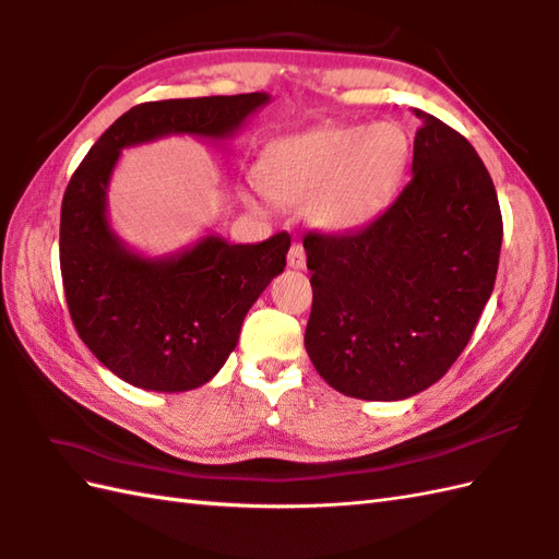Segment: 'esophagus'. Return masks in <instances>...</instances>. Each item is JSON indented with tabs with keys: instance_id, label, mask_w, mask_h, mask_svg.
Returning a JSON list of instances; mask_svg holds the SVG:
<instances>
[{
	"instance_id": "34e87169",
	"label": "esophagus",
	"mask_w": 559,
	"mask_h": 559,
	"mask_svg": "<svg viewBox=\"0 0 559 559\" xmlns=\"http://www.w3.org/2000/svg\"><path fill=\"white\" fill-rule=\"evenodd\" d=\"M307 264V254L302 245H293L290 252H288V266L290 269H305Z\"/></svg>"
}]
</instances>
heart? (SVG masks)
<instances>
[{
    "label": "heart",
    "instance_id": "1",
    "mask_svg": "<svg viewBox=\"0 0 559 559\" xmlns=\"http://www.w3.org/2000/svg\"><path fill=\"white\" fill-rule=\"evenodd\" d=\"M409 157L412 142L400 123L323 126L269 142L254 164V183L269 202L305 206L319 230L349 233L391 206Z\"/></svg>",
    "mask_w": 559,
    "mask_h": 559
}]
</instances>
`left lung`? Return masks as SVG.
I'll return each instance as SVG.
<instances>
[{
  "label": "left lung",
  "mask_w": 559,
  "mask_h": 559,
  "mask_svg": "<svg viewBox=\"0 0 559 559\" xmlns=\"http://www.w3.org/2000/svg\"><path fill=\"white\" fill-rule=\"evenodd\" d=\"M412 180L367 228L309 233L305 347L319 376L359 400H405L455 365L496 285L502 216L469 140L414 109Z\"/></svg>",
  "instance_id": "obj_1"
}]
</instances>
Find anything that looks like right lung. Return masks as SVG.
I'll return each mask as SVG.
<instances>
[{
    "label": "right lung",
    "instance_id": "obj_1",
    "mask_svg": "<svg viewBox=\"0 0 559 559\" xmlns=\"http://www.w3.org/2000/svg\"><path fill=\"white\" fill-rule=\"evenodd\" d=\"M269 99L248 93L138 104L102 133L71 176L59 228L63 290L81 341L121 381L157 393L210 383L290 248L288 233L257 245L210 233L171 254L135 252L107 212L121 152L168 135L226 142Z\"/></svg>",
    "mask_w": 559,
    "mask_h": 559
}]
</instances>
